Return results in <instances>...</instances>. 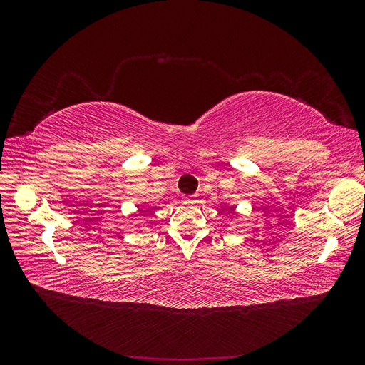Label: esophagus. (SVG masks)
Returning a JSON list of instances; mask_svg holds the SVG:
<instances>
[{
	"instance_id": "obj_1",
	"label": "esophagus",
	"mask_w": 365,
	"mask_h": 365,
	"mask_svg": "<svg viewBox=\"0 0 365 365\" xmlns=\"http://www.w3.org/2000/svg\"><path fill=\"white\" fill-rule=\"evenodd\" d=\"M195 200H196V196H195V195L184 196V201H185V202H195Z\"/></svg>"
}]
</instances>
